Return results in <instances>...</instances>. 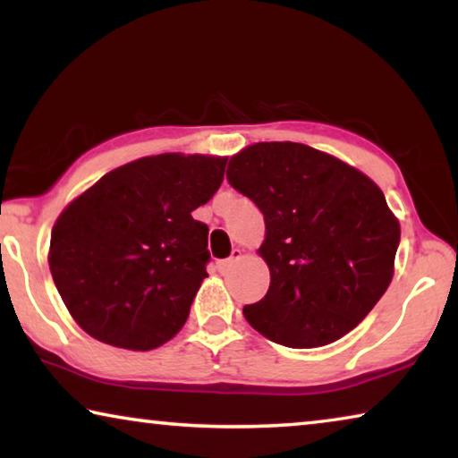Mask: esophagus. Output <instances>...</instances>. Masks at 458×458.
<instances>
[{"label": "esophagus", "mask_w": 458, "mask_h": 458, "mask_svg": "<svg viewBox=\"0 0 458 458\" xmlns=\"http://www.w3.org/2000/svg\"><path fill=\"white\" fill-rule=\"evenodd\" d=\"M238 259H242V250H240V248H234V250H232V257H230V259L216 262V268H218V273H226V270H228L232 265H234V262H236Z\"/></svg>", "instance_id": "obj_1"}]
</instances>
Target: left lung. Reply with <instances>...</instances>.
Listing matches in <instances>:
<instances>
[{
	"label": "left lung",
	"mask_w": 458,
	"mask_h": 458,
	"mask_svg": "<svg viewBox=\"0 0 458 458\" xmlns=\"http://www.w3.org/2000/svg\"><path fill=\"white\" fill-rule=\"evenodd\" d=\"M228 183L265 216L270 286L246 321L275 344L309 350L350 333L392 281L400 224L358 169L291 141L246 147Z\"/></svg>",
	"instance_id": "obj_1"
}]
</instances>
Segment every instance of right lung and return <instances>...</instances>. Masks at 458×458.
<instances>
[{"label":"right lung","instance_id":"right-lung-1","mask_svg":"<svg viewBox=\"0 0 458 458\" xmlns=\"http://www.w3.org/2000/svg\"><path fill=\"white\" fill-rule=\"evenodd\" d=\"M226 157L164 153L113 169L60 214L54 284L103 344L147 352L183 327L208 276V226L191 218L224 180Z\"/></svg>","mask_w":458,"mask_h":458}]
</instances>
